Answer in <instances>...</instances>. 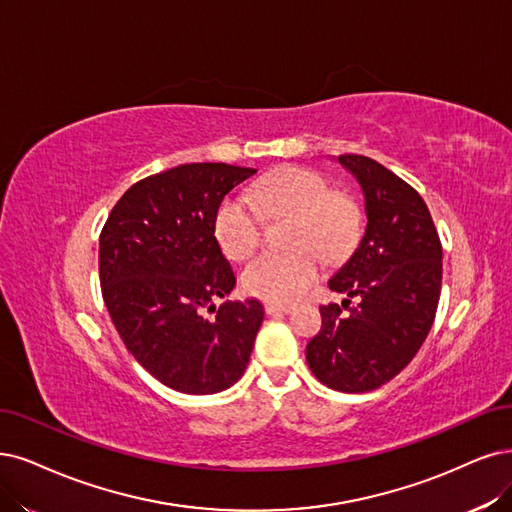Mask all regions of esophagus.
Returning a JSON list of instances; mask_svg holds the SVG:
<instances>
[{"mask_svg": "<svg viewBox=\"0 0 512 512\" xmlns=\"http://www.w3.org/2000/svg\"><path fill=\"white\" fill-rule=\"evenodd\" d=\"M263 308H266L268 314H289L293 310V306L280 304V301H266V304H263Z\"/></svg>", "mask_w": 512, "mask_h": 512, "instance_id": "obj_1", "label": "esophagus"}]
</instances>
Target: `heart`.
<instances>
[{
	"instance_id": "b5f03b06",
	"label": "heart",
	"mask_w": 512,
	"mask_h": 512,
	"mask_svg": "<svg viewBox=\"0 0 512 512\" xmlns=\"http://www.w3.org/2000/svg\"><path fill=\"white\" fill-rule=\"evenodd\" d=\"M261 213L295 217L291 244L297 249L263 253L242 272L244 289L270 301H293L304 295L323 268L317 251L327 259L342 257L361 227L356 204L333 194L323 175L299 166H280L251 187V198L232 194L217 206L213 232L227 257L242 261L253 255L261 242Z\"/></svg>"
}]
</instances>
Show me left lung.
Wrapping results in <instances>:
<instances>
[{"label":"left lung","mask_w":512,"mask_h":512,"mask_svg":"<svg viewBox=\"0 0 512 512\" xmlns=\"http://www.w3.org/2000/svg\"><path fill=\"white\" fill-rule=\"evenodd\" d=\"M337 162L365 196L367 227L350 259L329 278L344 293L320 306L323 327L306 358L318 382L339 392H369L399 375L418 354L437 314L443 249L422 196L392 170L367 156ZM359 304L349 306V299Z\"/></svg>","instance_id":"1"}]
</instances>
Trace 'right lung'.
<instances>
[{
    "label": "right lung",
    "mask_w": 512,
    "mask_h": 512,
    "mask_svg": "<svg viewBox=\"0 0 512 512\" xmlns=\"http://www.w3.org/2000/svg\"><path fill=\"white\" fill-rule=\"evenodd\" d=\"M255 168L181 164L132 185L99 240L109 316L128 352L164 386L215 394L234 386L263 320L257 299L223 301L236 276L213 232L221 200ZM216 312L206 319L203 312Z\"/></svg>",
    "instance_id": "1"
}]
</instances>
